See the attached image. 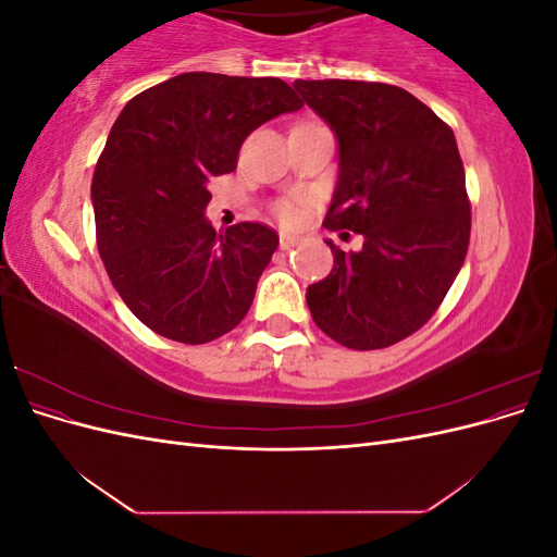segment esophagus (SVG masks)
Returning a JSON list of instances; mask_svg holds the SVG:
<instances>
[{
  "label": "esophagus",
  "mask_w": 557,
  "mask_h": 557,
  "mask_svg": "<svg viewBox=\"0 0 557 557\" xmlns=\"http://www.w3.org/2000/svg\"><path fill=\"white\" fill-rule=\"evenodd\" d=\"M297 242H299V239H297V237H293V234H281V237H278V246H281V250H290Z\"/></svg>",
  "instance_id": "esophagus-1"
}]
</instances>
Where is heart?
Returning a JSON list of instances; mask_svg holds the SVG:
<instances>
[{
    "label": "heart",
    "instance_id": "heart-1",
    "mask_svg": "<svg viewBox=\"0 0 557 557\" xmlns=\"http://www.w3.org/2000/svg\"><path fill=\"white\" fill-rule=\"evenodd\" d=\"M274 213H276V218H278L283 225H295L299 221V215H301L299 201H295V199H281L278 205L274 207Z\"/></svg>",
    "mask_w": 557,
    "mask_h": 557
}]
</instances>
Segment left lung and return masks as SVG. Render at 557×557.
I'll list each match as a JSON object with an SVG mask.
<instances>
[{"label":"left lung","mask_w":557,"mask_h":557,"mask_svg":"<svg viewBox=\"0 0 557 557\" xmlns=\"http://www.w3.org/2000/svg\"><path fill=\"white\" fill-rule=\"evenodd\" d=\"M293 86L339 141V181L323 225L364 239L358 252L327 242L334 267L309 285V311L336 344L387 348L428 323L467 256L471 205L455 134L387 83Z\"/></svg>","instance_id":"left-lung-1"}]
</instances>
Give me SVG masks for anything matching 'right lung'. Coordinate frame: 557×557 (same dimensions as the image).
I'll return each mask as SVG.
<instances>
[{"instance_id":"1","label":"right lung","mask_w":557,"mask_h":557,"mask_svg":"<svg viewBox=\"0 0 557 557\" xmlns=\"http://www.w3.org/2000/svg\"><path fill=\"white\" fill-rule=\"evenodd\" d=\"M301 109L274 76L188 72L132 97L92 176L97 248L127 309L181 344L237 327L278 246L260 223L215 232L209 181L237 170L248 134Z\"/></svg>"}]
</instances>
